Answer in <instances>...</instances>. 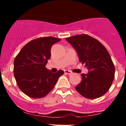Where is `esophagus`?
Instances as JSON below:
<instances>
[{
  "label": "esophagus",
  "mask_w": 126,
  "mask_h": 126,
  "mask_svg": "<svg viewBox=\"0 0 126 126\" xmlns=\"http://www.w3.org/2000/svg\"><path fill=\"white\" fill-rule=\"evenodd\" d=\"M64 73H65V74H69V75L72 74V72H71V71H68V70H65V71H64Z\"/></svg>",
  "instance_id": "obj_1"
}]
</instances>
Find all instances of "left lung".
I'll list each match as a JSON object with an SVG mask.
<instances>
[{
  "label": "left lung",
  "mask_w": 126,
  "mask_h": 126,
  "mask_svg": "<svg viewBox=\"0 0 126 126\" xmlns=\"http://www.w3.org/2000/svg\"><path fill=\"white\" fill-rule=\"evenodd\" d=\"M77 51L79 62L85 64L87 74L75 87L80 94L89 99L103 96L110 89L115 75V66L109 52L100 42L88 34L65 38Z\"/></svg>",
  "instance_id": "8db88e82"
}]
</instances>
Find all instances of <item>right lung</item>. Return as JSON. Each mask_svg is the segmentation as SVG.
<instances>
[{
    "label": "right lung",
    "instance_id": "1",
    "mask_svg": "<svg viewBox=\"0 0 126 126\" xmlns=\"http://www.w3.org/2000/svg\"><path fill=\"white\" fill-rule=\"evenodd\" d=\"M61 40L52 36L34 39L24 45L14 59V78L19 88L27 96L45 97L64 74L62 70L52 73L45 67L51 47Z\"/></svg>",
    "mask_w": 126,
    "mask_h": 126
}]
</instances>
